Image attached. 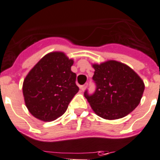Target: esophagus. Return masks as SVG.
Segmentation results:
<instances>
[{
	"label": "esophagus",
	"mask_w": 160,
	"mask_h": 160,
	"mask_svg": "<svg viewBox=\"0 0 160 160\" xmlns=\"http://www.w3.org/2000/svg\"><path fill=\"white\" fill-rule=\"evenodd\" d=\"M86 86H87V84H85V85H83V86H80V89H81L82 91H84L85 89H86Z\"/></svg>",
	"instance_id": "esophagus-1"
}]
</instances>
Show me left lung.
Wrapping results in <instances>:
<instances>
[{
	"label": "left lung",
	"mask_w": 160,
	"mask_h": 160,
	"mask_svg": "<svg viewBox=\"0 0 160 160\" xmlns=\"http://www.w3.org/2000/svg\"><path fill=\"white\" fill-rule=\"evenodd\" d=\"M92 79L97 89L85 97L92 111L104 119L123 118L133 112L141 102L144 83L132 68L116 60L92 63Z\"/></svg>",
	"instance_id": "obj_1"
}]
</instances>
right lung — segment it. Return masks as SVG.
<instances>
[{
	"instance_id": "right-lung-1",
	"label": "right lung",
	"mask_w": 160,
	"mask_h": 160,
	"mask_svg": "<svg viewBox=\"0 0 160 160\" xmlns=\"http://www.w3.org/2000/svg\"><path fill=\"white\" fill-rule=\"evenodd\" d=\"M74 63L63 52H52L44 56L29 71L22 84L27 109L33 116L50 122L61 116L79 88Z\"/></svg>"
}]
</instances>
